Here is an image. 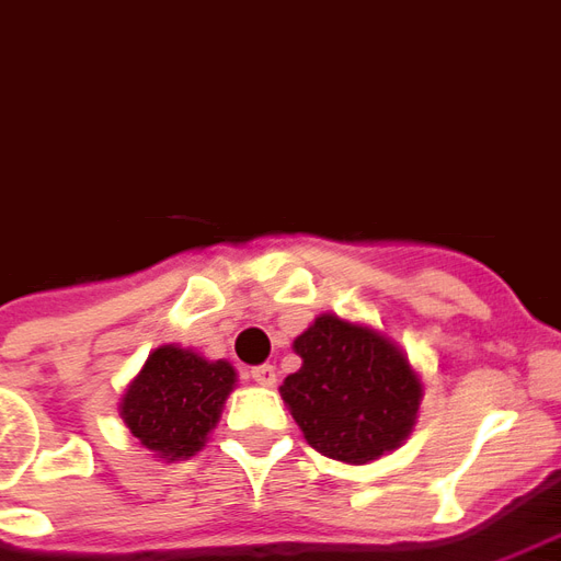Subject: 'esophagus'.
<instances>
[{"label": "esophagus", "mask_w": 561, "mask_h": 561, "mask_svg": "<svg viewBox=\"0 0 561 561\" xmlns=\"http://www.w3.org/2000/svg\"><path fill=\"white\" fill-rule=\"evenodd\" d=\"M251 379L256 386H275L277 379V370L275 365H256L251 367Z\"/></svg>", "instance_id": "esophagus-1"}]
</instances>
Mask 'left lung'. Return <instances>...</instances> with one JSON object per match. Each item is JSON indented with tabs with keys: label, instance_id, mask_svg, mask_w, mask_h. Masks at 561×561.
<instances>
[{
	"label": "left lung",
	"instance_id": "left-lung-1",
	"mask_svg": "<svg viewBox=\"0 0 561 561\" xmlns=\"http://www.w3.org/2000/svg\"><path fill=\"white\" fill-rule=\"evenodd\" d=\"M301 367L280 386V398L310 448L367 463L410 436L421 382L407 355L370 329L320 317L296 341Z\"/></svg>",
	"mask_w": 561,
	"mask_h": 561
}]
</instances>
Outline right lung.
<instances>
[{
    "label": "right lung",
    "instance_id": "obj_1",
    "mask_svg": "<svg viewBox=\"0 0 561 561\" xmlns=\"http://www.w3.org/2000/svg\"><path fill=\"white\" fill-rule=\"evenodd\" d=\"M236 370L227 362H206L191 350L161 346L122 398V419L149 451L167 460L191 457L218 424L232 391Z\"/></svg>",
    "mask_w": 561,
    "mask_h": 561
}]
</instances>
